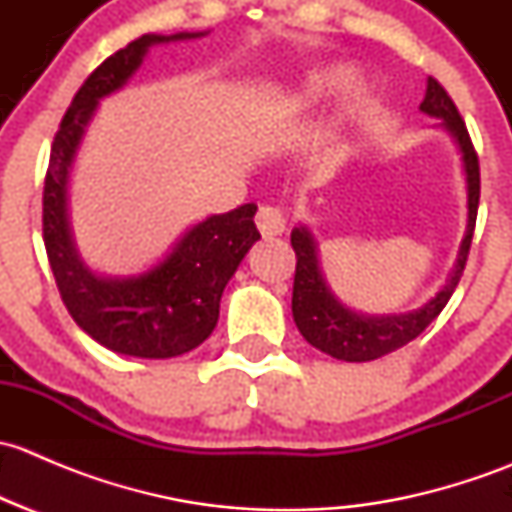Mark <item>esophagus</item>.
Segmentation results:
<instances>
[{
	"label": "esophagus",
	"instance_id": "34e87169",
	"mask_svg": "<svg viewBox=\"0 0 512 512\" xmlns=\"http://www.w3.org/2000/svg\"><path fill=\"white\" fill-rule=\"evenodd\" d=\"M257 230L262 232V237H277L285 232V215H282L280 208H272V205H265V208L257 210Z\"/></svg>",
	"mask_w": 512,
	"mask_h": 512
}]
</instances>
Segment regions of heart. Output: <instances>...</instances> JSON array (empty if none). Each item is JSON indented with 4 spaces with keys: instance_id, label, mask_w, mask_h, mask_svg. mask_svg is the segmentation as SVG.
I'll use <instances>...</instances> for the list:
<instances>
[{
    "instance_id": "obj_1",
    "label": "heart",
    "mask_w": 512,
    "mask_h": 512,
    "mask_svg": "<svg viewBox=\"0 0 512 512\" xmlns=\"http://www.w3.org/2000/svg\"><path fill=\"white\" fill-rule=\"evenodd\" d=\"M354 69L347 64H327V66H319V69H314L312 74L304 79L302 84V98L307 103H317V101H324V98H329L332 94H337L342 86L349 84V79H352ZM366 89H354L352 94H349V101L347 106H344V116L347 118H354L356 113H361V108H364L366 103Z\"/></svg>"
}]
</instances>
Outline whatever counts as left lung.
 Listing matches in <instances>:
<instances>
[{"label":"left lung","instance_id":"obj_1","mask_svg":"<svg viewBox=\"0 0 512 512\" xmlns=\"http://www.w3.org/2000/svg\"><path fill=\"white\" fill-rule=\"evenodd\" d=\"M418 108L428 113V116L441 118L438 128H443L456 141L458 151H461L468 190V223L456 265H453L446 285L436 292V297H431L418 309H411V312L404 314H361L339 302L337 294L329 289L327 277H324L322 267H319V250L312 232L304 225L294 227L292 247L294 255H297L292 289L294 324H297L299 334L314 349L334 356V359L374 361L379 356H386L414 342L418 334L443 312L453 289L461 282L463 270H466L480 200V168L476 148H473L468 128L463 123L461 113H458L456 103L451 101L446 89L436 79H431V76L426 81V96H423Z\"/></svg>","mask_w":512,"mask_h":512}]
</instances>
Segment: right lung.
Segmentation results:
<instances>
[{
  "mask_svg": "<svg viewBox=\"0 0 512 512\" xmlns=\"http://www.w3.org/2000/svg\"><path fill=\"white\" fill-rule=\"evenodd\" d=\"M205 34H143L108 56L76 91L51 146L44 180V245L51 272L74 322L116 354L170 359L200 347L218 324L225 285L260 240L257 205L245 203L188 227L168 255L141 275L106 277L81 260L71 232V168L98 101L128 84L151 46Z\"/></svg>",
  "mask_w": 512,
  "mask_h": 512,
  "instance_id": "add662e5",
  "label": "right lung"
}]
</instances>
